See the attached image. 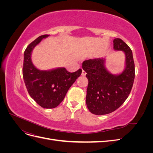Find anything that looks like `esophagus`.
Wrapping results in <instances>:
<instances>
[{"mask_svg":"<svg viewBox=\"0 0 153 153\" xmlns=\"http://www.w3.org/2000/svg\"><path fill=\"white\" fill-rule=\"evenodd\" d=\"M82 76H85V75H86V73H85V71L82 70Z\"/></svg>","mask_w":153,"mask_h":153,"instance_id":"1","label":"esophagus"}]
</instances>
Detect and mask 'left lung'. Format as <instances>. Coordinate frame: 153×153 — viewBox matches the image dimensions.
I'll list each match as a JSON object with an SVG mask.
<instances>
[{"instance_id": "left-lung-1", "label": "left lung", "mask_w": 153, "mask_h": 153, "mask_svg": "<svg viewBox=\"0 0 153 153\" xmlns=\"http://www.w3.org/2000/svg\"><path fill=\"white\" fill-rule=\"evenodd\" d=\"M114 49L125 54V68L119 75H113L105 67V59H89L83 62L82 68L87 73L89 84L86 104L95 115H105L114 112L127 99L135 78V64L132 51L119 38L113 41Z\"/></svg>"}]
</instances>
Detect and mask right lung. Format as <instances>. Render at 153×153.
Returning a JSON list of instances; mask_svg holds the SVG:
<instances>
[{"mask_svg":"<svg viewBox=\"0 0 153 153\" xmlns=\"http://www.w3.org/2000/svg\"><path fill=\"white\" fill-rule=\"evenodd\" d=\"M49 35L39 36L25 50L23 78L29 95L44 108H53L61 103L70 87L79 77L82 69L70 73L65 68L43 71L37 69L31 60L32 52L37 45Z\"/></svg>","mask_w":153,"mask_h":153,"instance_id":"1","label":"right lung"}]
</instances>
